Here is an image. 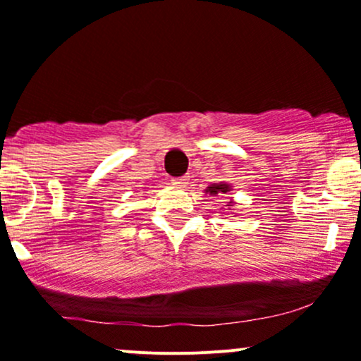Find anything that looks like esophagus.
I'll list each match as a JSON object with an SVG mask.
<instances>
[{"mask_svg": "<svg viewBox=\"0 0 361 361\" xmlns=\"http://www.w3.org/2000/svg\"><path fill=\"white\" fill-rule=\"evenodd\" d=\"M188 176H183V178H176V180H173V185H176V187L180 188H187L188 187Z\"/></svg>", "mask_w": 361, "mask_h": 361, "instance_id": "obj_1", "label": "esophagus"}]
</instances>
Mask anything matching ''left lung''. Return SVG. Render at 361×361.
Instances as JSON below:
<instances>
[{
    "instance_id": "1",
    "label": "left lung",
    "mask_w": 361,
    "mask_h": 361,
    "mask_svg": "<svg viewBox=\"0 0 361 361\" xmlns=\"http://www.w3.org/2000/svg\"><path fill=\"white\" fill-rule=\"evenodd\" d=\"M233 190V188H231V185L230 183H226V181H219V183H212V185H209V187L206 188V193H209V195H212V197H218L219 193H228V192H231ZM226 206L228 207H233L235 206V200L231 199L228 204H226ZM230 211V209H228ZM231 214H233V212H231Z\"/></svg>"
}]
</instances>
